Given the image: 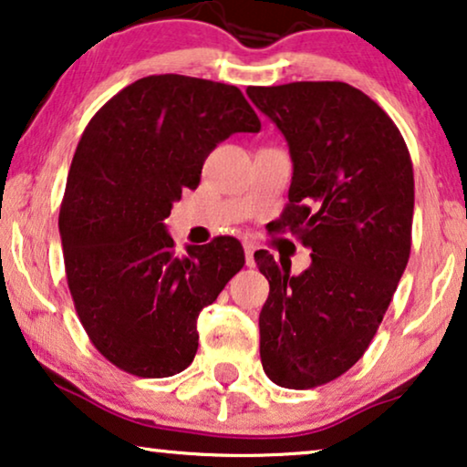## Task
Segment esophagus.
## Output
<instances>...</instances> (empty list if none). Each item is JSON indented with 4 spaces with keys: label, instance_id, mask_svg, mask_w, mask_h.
I'll return each mask as SVG.
<instances>
[{
    "label": "esophagus",
    "instance_id": "obj_1",
    "mask_svg": "<svg viewBox=\"0 0 467 467\" xmlns=\"http://www.w3.org/2000/svg\"><path fill=\"white\" fill-rule=\"evenodd\" d=\"M244 254H246V265L253 267L254 265V244L253 242H244Z\"/></svg>",
    "mask_w": 467,
    "mask_h": 467
}]
</instances>
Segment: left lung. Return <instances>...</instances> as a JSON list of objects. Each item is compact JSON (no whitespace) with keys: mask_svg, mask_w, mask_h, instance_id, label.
<instances>
[{"mask_svg":"<svg viewBox=\"0 0 467 467\" xmlns=\"http://www.w3.org/2000/svg\"><path fill=\"white\" fill-rule=\"evenodd\" d=\"M289 144V203L276 232L312 251L291 264L254 253L270 283L259 315L261 363L272 382L312 389L361 359L410 257V152L387 112L347 82L248 87Z\"/></svg>","mask_w":467,"mask_h":467,"instance_id":"left-lung-1","label":"left lung"}]
</instances>
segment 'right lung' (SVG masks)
Returning <instances> with one entry per match:
<instances>
[{
	"label": "right lung",
	"instance_id": "right-lung-1",
	"mask_svg": "<svg viewBox=\"0 0 467 467\" xmlns=\"http://www.w3.org/2000/svg\"><path fill=\"white\" fill-rule=\"evenodd\" d=\"M238 87L181 74L131 82L82 133L61 202L67 286L93 347L142 379L191 366L197 317L244 265L235 238L178 257L171 203L200 184L206 157L232 133H257Z\"/></svg>",
	"mask_w": 467,
	"mask_h": 467
}]
</instances>
